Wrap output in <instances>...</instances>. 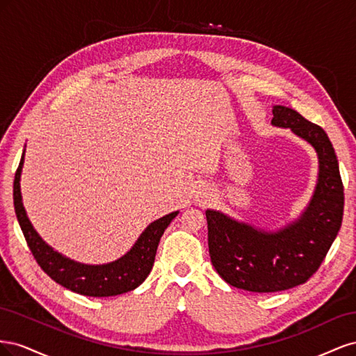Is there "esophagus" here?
<instances>
[{
  "instance_id": "34e87169",
  "label": "esophagus",
  "mask_w": 356,
  "mask_h": 356,
  "mask_svg": "<svg viewBox=\"0 0 356 356\" xmlns=\"http://www.w3.org/2000/svg\"><path fill=\"white\" fill-rule=\"evenodd\" d=\"M200 197H202V196H200Z\"/></svg>"
}]
</instances>
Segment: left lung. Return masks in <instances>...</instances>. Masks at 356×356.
<instances>
[{"label": "left lung", "mask_w": 356, "mask_h": 356, "mask_svg": "<svg viewBox=\"0 0 356 356\" xmlns=\"http://www.w3.org/2000/svg\"><path fill=\"white\" fill-rule=\"evenodd\" d=\"M272 124L289 129L318 156V181L300 217L277 230L258 229L221 211L207 209L212 266L225 282L251 293H276L305 284L332 245L343 220V182L337 156L324 129L284 105Z\"/></svg>", "instance_id": "8db88e82"}]
</instances>
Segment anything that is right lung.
I'll return each instance as SVG.
<instances>
[{
  "instance_id": "add662e5",
  "label": "right lung",
  "mask_w": 356,
  "mask_h": 356,
  "mask_svg": "<svg viewBox=\"0 0 356 356\" xmlns=\"http://www.w3.org/2000/svg\"><path fill=\"white\" fill-rule=\"evenodd\" d=\"M25 152L20 159L15 175L13 200L20 229L24 232L29 250L38 266L53 281L74 293L89 297H111L127 293L141 285L149 275L154 264L157 246L161 234L179 211L170 212L153 221L139 234L138 241L123 257L106 264H84L55 251L41 239V236L31 224L24 208L20 193V175H22Z\"/></svg>"
}]
</instances>
